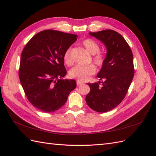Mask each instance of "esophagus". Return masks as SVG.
I'll return each instance as SVG.
<instances>
[{
  "label": "esophagus",
  "instance_id": "obj_1",
  "mask_svg": "<svg viewBox=\"0 0 156 156\" xmlns=\"http://www.w3.org/2000/svg\"><path fill=\"white\" fill-rule=\"evenodd\" d=\"M84 82H82V81H80V80H77V86H80L82 84H83Z\"/></svg>",
  "mask_w": 156,
  "mask_h": 156
}]
</instances>
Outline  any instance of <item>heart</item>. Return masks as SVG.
<instances>
[{
    "label": "heart",
    "mask_w": 156,
    "mask_h": 156,
    "mask_svg": "<svg viewBox=\"0 0 156 156\" xmlns=\"http://www.w3.org/2000/svg\"><path fill=\"white\" fill-rule=\"evenodd\" d=\"M82 45L87 51L91 55H95L93 58L95 64L98 66H102L103 64L105 58L104 56L99 54L100 46L97 42L90 39H85L82 41ZM64 62L67 65L72 64V59L71 57V49L69 48L66 50L64 55ZM96 72V68L94 66H76L72 68L69 72V75L72 78H76L78 80L85 81Z\"/></svg>",
    "instance_id": "1"
}]
</instances>
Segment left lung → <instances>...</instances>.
Returning <instances> with one entry per match:
<instances>
[{
	"mask_svg": "<svg viewBox=\"0 0 156 156\" xmlns=\"http://www.w3.org/2000/svg\"><path fill=\"white\" fill-rule=\"evenodd\" d=\"M89 34L103 43L107 54L97 75L103 82L88 84L90 91L86 102L92 110L105 112L120 104L127 94L134 76L133 54L123 37L113 30Z\"/></svg>",
	"mask_w": 156,
	"mask_h": 156,
	"instance_id": "1",
	"label": "left lung"
}]
</instances>
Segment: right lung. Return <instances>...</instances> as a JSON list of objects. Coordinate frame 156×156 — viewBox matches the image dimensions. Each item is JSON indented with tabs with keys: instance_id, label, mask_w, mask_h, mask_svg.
Masks as SVG:
<instances>
[{
	"instance_id": "1",
	"label": "right lung",
	"mask_w": 156,
	"mask_h": 156,
	"mask_svg": "<svg viewBox=\"0 0 156 156\" xmlns=\"http://www.w3.org/2000/svg\"><path fill=\"white\" fill-rule=\"evenodd\" d=\"M77 35L44 30L33 37L23 49L20 62L19 79L31 103L39 110L52 112L67 101L76 87L66 75L64 55L77 40Z\"/></svg>"
}]
</instances>
